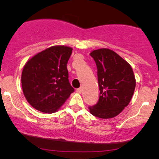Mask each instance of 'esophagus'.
Segmentation results:
<instances>
[{
  "mask_svg": "<svg viewBox=\"0 0 159 159\" xmlns=\"http://www.w3.org/2000/svg\"><path fill=\"white\" fill-rule=\"evenodd\" d=\"M76 91H77L78 93H82V88H81V87H79V88L77 89V90H76Z\"/></svg>",
  "mask_w": 159,
  "mask_h": 159,
  "instance_id": "esophagus-1",
  "label": "esophagus"
}]
</instances>
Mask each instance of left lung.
<instances>
[{"instance_id": "8db88e82", "label": "left lung", "mask_w": 159, "mask_h": 159, "mask_svg": "<svg viewBox=\"0 0 159 159\" xmlns=\"http://www.w3.org/2000/svg\"><path fill=\"white\" fill-rule=\"evenodd\" d=\"M90 56L97 67L99 98L90 106L91 114L108 119L117 116L130 102L136 81L131 66L107 48L93 51Z\"/></svg>"}]
</instances>
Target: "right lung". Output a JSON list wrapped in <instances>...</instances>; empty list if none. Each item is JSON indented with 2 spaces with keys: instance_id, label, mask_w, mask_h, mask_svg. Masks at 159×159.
Returning a JSON list of instances; mask_svg holds the SVG:
<instances>
[{
  "instance_id": "right-lung-1",
  "label": "right lung",
  "mask_w": 159,
  "mask_h": 159,
  "mask_svg": "<svg viewBox=\"0 0 159 159\" xmlns=\"http://www.w3.org/2000/svg\"><path fill=\"white\" fill-rule=\"evenodd\" d=\"M72 52L67 46H53L38 53L25 65L21 74L23 93L36 110L55 112L75 91L66 67Z\"/></svg>"
}]
</instances>
